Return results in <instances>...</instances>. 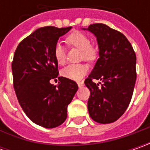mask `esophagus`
Instances as JSON below:
<instances>
[{
	"instance_id": "34e87169",
	"label": "esophagus",
	"mask_w": 150,
	"mask_h": 150,
	"mask_svg": "<svg viewBox=\"0 0 150 150\" xmlns=\"http://www.w3.org/2000/svg\"><path fill=\"white\" fill-rule=\"evenodd\" d=\"M83 82H78V85L79 88H81V87H83Z\"/></svg>"
}]
</instances>
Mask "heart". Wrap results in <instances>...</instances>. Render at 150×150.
Masks as SVG:
<instances>
[{"label": "heart", "mask_w": 150, "mask_h": 150, "mask_svg": "<svg viewBox=\"0 0 150 150\" xmlns=\"http://www.w3.org/2000/svg\"><path fill=\"white\" fill-rule=\"evenodd\" d=\"M68 45L81 50V58L87 62H93L98 57V49L94 46L90 44L89 38L83 32H72L66 38ZM53 54L57 62L59 65H63L66 62V53L63 46L59 42L56 43L53 50ZM88 67L82 64H70L63 68L61 74L64 78L71 79L73 81H79L87 74Z\"/></svg>", "instance_id": "heart-1"}]
</instances>
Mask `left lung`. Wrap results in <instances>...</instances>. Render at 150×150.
I'll list each match as a JSON object with an SVG mask.
<instances>
[{"mask_svg": "<svg viewBox=\"0 0 150 150\" xmlns=\"http://www.w3.org/2000/svg\"><path fill=\"white\" fill-rule=\"evenodd\" d=\"M83 30L94 34L99 49V58L84 82L90 91L88 112L99 124L113 123L132 98L137 76L135 52L124 34L105 24H92ZM94 79L103 83L101 87L93 83Z\"/></svg>", "mask_w": 150, "mask_h": 150, "instance_id": "8db88e82", "label": "left lung"}]
</instances>
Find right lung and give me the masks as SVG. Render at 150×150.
Here are the masks:
<instances>
[{
    "mask_svg": "<svg viewBox=\"0 0 150 150\" xmlns=\"http://www.w3.org/2000/svg\"><path fill=\"white\" fill-rule=\"evenodd\" d=\"M71 28H38L19 43L11 63L13 86L21 108L33 123L44 128H56L66 120L67 106L78 89L76 82L63 77H59L57 86L50 83L58 76L55 45Z\"/></svg>",
    "mask_w": 150,
    "mask_h": 150,
    "instance_id": "1",
    "label": "right lung"
}]
</instances>
